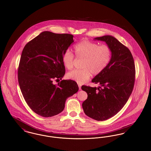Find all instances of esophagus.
Masks as SVG:
<instances>
[{"label":"esophagus","mask_w":151,"mask_h":151,"mask_svg":"<svg viewBox=\"0 0 151 151\" xmlns=\"http://www.w3.org/2000/svg\"><path fill=\"white\" fill-rule=\"evenodd\" d=\"M78 87H79V90H81V84L78 83Z\"/></svg>","instance_id":"1"}]
</instances>
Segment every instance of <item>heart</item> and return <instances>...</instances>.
Instances as JSON below:
<instances>
[{
	"label": "heart",
	"instance_id": "b5f03b06",
	"mask_svg": "<svg viewBox=\"0 0 151 151\" xmlns=\"http://www.w3.org/2000/svg\"><path fill=\"white\" fill-rule=\"evenodd\" d=\"M73 49L76 57L83 59L82 69L68 73L66 77L79 84L86 82L91 74L94 76L101 74L111 61L112 50L107 45H99L97 43L84 40L75 45ZM62 61L67 69L70 70L73 68L74 56L69 50L64 52Z\"/></svg>",
	"mask_w": 151,
	"mask_h": 151
}]
</instances>
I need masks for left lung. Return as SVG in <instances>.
<instances>
[{"label":"left lung","mask_w":151,"mask_h":151,"mask_svg":"<svg viewBox=\"0 0 151 151\" xmlns=\"http://www.w3.org/2000/svg\"><path fill=\"white\" fill-rule=\"evenodd\" d=\"M94 40L104 41L111 49L112 57L106 69L91 81L99 87H81L87 94L82 107L88 117L103 121L115 115L127 103L134 86L135 63L129 49L114 37L106 35Z\"/></svg>","instance_id":"left-lung-1"}]
</instances>
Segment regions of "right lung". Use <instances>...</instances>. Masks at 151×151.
I'll return each instance as SVG.
<instances>
[{"instance_id": "right-lung-1", "label": "right lung", "mask_w": 151, "mask_h": 151, "mask_svg": "<svg viewBox=\"0 0 151 151\" xmlns=\"http://www.w3.org/2000/svg\"><path fill=\"white\" fill-rule=\"evenodd\" d=\"M74 42L70 34L41 32L23 50L18 68V81L29 107L43 117H51L63 111L68 98L78 90L72 80H62L65 68L62 61L65 51Z\"/></svg>"}]
</instances>
